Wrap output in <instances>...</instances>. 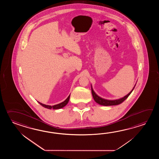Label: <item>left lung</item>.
Wrapping results in <instances>:
<instances>
[{
  "instance_id": "obj_1",
  "label": "left lung",
  "mask_w": 159,
  "mask_h": 159,
  "mask_svg": "<svg viewBox=\"0 0 159 159\" xmlns=\"http://www.w3.org/2000/svg\"><path fill=\"white\" fill-rule=\"evenodd\" d=\"M135 86L132 89V90L129 93V94L126 95L123 98H120L118 99H115V100H108V99H105L103 98H101L100 97H99L98 95L93 90L92 86H91V93H92V95L93 97L94 98L95 101L97 103L99 104V105H102V106H115V105H118L122 103L123 102L125 101L127 98L129 97V95L131 94V93H132L133 90L135 88Z\"/></svg>"
}]
</instances>
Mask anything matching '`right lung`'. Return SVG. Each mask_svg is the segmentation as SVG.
Instances as JSON below:
<instances>
[{
    "mask_svg": "<svg viewBox=\"0 0 159 159\" xmlns=\"http://www.w3.org/2000/svg\"><path fill=\"white\" fill-rule=\"evenodd\" d=\"M70 94L68 96V98H66V99L64 101L62 102H61V103H59V104H57V105H54V106H49V105H44V104H43V103H40V102H39L42 106L44 107L45 108H48V109H52H52H54V110L60 109V108L64 107V106H65L66 105L68 104V102H69V99H70Z\"/></svg>",
    "mask_w": 159,
    "mask_h": 159,
    "instance_id": "add662e5",
    "label": "right lung"
}]
</instances>
